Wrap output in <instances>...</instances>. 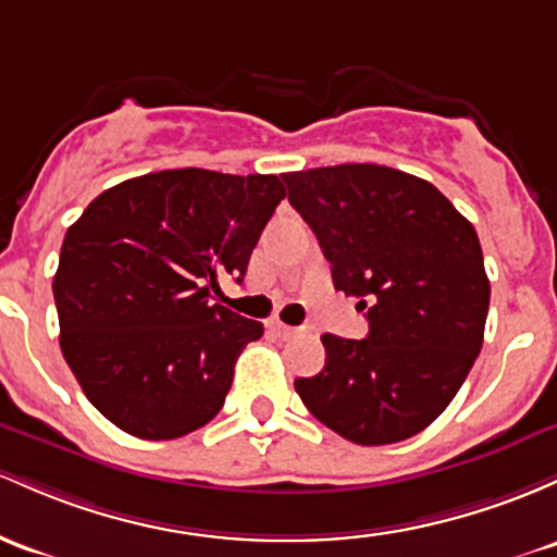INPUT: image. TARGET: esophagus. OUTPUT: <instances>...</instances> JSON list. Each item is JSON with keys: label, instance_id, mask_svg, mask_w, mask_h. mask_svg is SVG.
Wrapping results in <instances>:
<instances>
[{"label": "esophagus", "instance_id": "1", "mask_svg": "<svg viewBox=\"0 0 557 557\" xmlns=\"http://www.w3.org/2000/svg\"><path fill=\"white\" fill-rule=\"evenodd\" d=\"M269 330H272L274 335H280V338H290V335L298 333V327L285 325V322H269Z\"/></svg>", "mask_w": 557, "mask_h": 557}]
</instances>
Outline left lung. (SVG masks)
Segmentation results:
<instances>
[{
  "instance_id": "left-lung-1",
  "label": "left lung",
  "mask_w": 557,
  "mask_h": 557,
  "mask_svg": "<svg viewBox=\"0 0 557 557\" xmlns=\"http://www.w3.org/2000/svg\"><path fill=\"white\" fill-rule=\"evenodd\" d=\"M333 267L335 290L368 309V338L325 333V368L298 377L301 401L362 447L414 436L466 383L488 311L473 224L431 182L377 163L283 174Z\"/></svg>"
}]
</instances>
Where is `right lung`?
Here are the masks:
<instances>
[{"instance_id": "1", "label": "right lung", "mask_w": 557, "mask_h": 557, "mask_svg": "<svg viewBox=\"0 0 557 557\" xmlns=\"http://www.w3.org/2000/svg\"><path fill=\"white\" fill-rule=\"evenodd\" d=\"M285 198L274 174L169 169L106 189L65 232L52 280L60 348L121 431L166 442L219 414L264 325L211 304L240 283Z\"/></svg>"}]
</instances>
